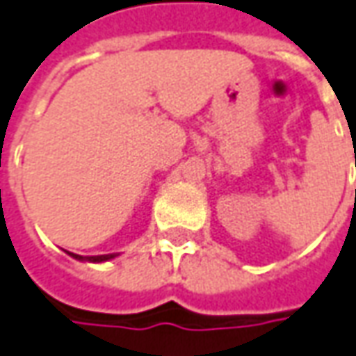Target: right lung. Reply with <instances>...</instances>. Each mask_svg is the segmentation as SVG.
I'll use <instances>...</instances> for the list:
<instances>
[{
  "mask_svg": "<svg viewBox=\"0 0 356 356\" xmlns=\"http://www.w3.org/2000/svg\"><path fill=\"white\" fill-rule=\"evenodd\" d=\"M73 259H77V261H89V263H103V261H111V259H115V253H111V255H95V257H81V255H75V253H70Z\"/></svg>",
  "mask_w": 356,
  "mask_h": 356,
  "instance_id": "obj_1",
  "label": "right lung"
}]
</instances>
